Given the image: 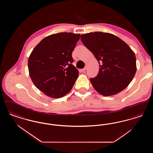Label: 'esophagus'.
<instances>
[{"label":"esophagus","mask_w":153,"mask_h":153,"mask_svg":"<svg viewBox=\"0 0 153 153\" xmlns=\"http://www.w3.org/2000/svg\"><path fill=\"white\" fill-rule=\"evenodd\" d=\"M86 70H87V67H85L84 69H82L81 70V71L82 72H84Z\"/></svg>","instance_id":"34e87169"}]
</instances>
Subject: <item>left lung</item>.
Returning <instances> with one entry per match:
<instances>
[{
    "label": "left lung",
    "instance_id": "obj_1",
    "mask_svg": "<svg viewBox=\"0 0 153 153\" xmlns=\"http://www.w3.org/2000/svg\"><path fill=\"white\" fill-rule=\"evenodd\" d=\"M81 40L91 51L99 64L98 74L90 79L100 94L116 95L127 87L136 71V57L128 45L119 37L108 33L82 34Z\"/></svg>",
    "mask_w": 153,
    "mask_h": 153
}]
</instances>
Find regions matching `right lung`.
I'll return each mask as SVG.
<instances>
[{"label": "right lung", "mask_w": 153, "mask_h": 153, "mask_svg": "<svg viewBox=\"0 0 153 153\" xmlns=\"http://www.w3.org/2000/svg\"><path fill=\"white\" fill-rule=\"evenodd\" d=\"M80 34L59 33L45 37L31 52L28 59L29 75L33 82L45 95L59 98L69 93L79 71L72 53Z\"/></svg>", "instance_id": "1"}]
</instances>
